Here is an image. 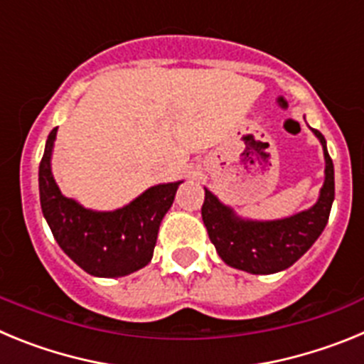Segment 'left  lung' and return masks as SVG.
Returning a JSON list of instances; mask_svg holds the SVG:
<instances>
[{
	"mask_svg": "<svg viewBox=\"0 0 364 364\" xmlns=\"http://www.w3.org/2000/svg\"><path fill=\"white\" fill-rule=\"evenodd\" d=\"M314 133L323 144L326 176L321 188L319 200L310 210L282 220H240L230 208L218 202L213 193L205 189L202 220L215 250L228 266L257 275L282 272L301 259L311 244L319 239L332 210L336 182L333 162L326 151V140L317 129H314Z\"/></svg>",
	"mask_w": 364,
	"mask_h": 364,
	"instance_id": "obj_1",
	"label": "left lung"
}]
</instances>
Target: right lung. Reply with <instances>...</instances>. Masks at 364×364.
Masks as SVG:
<instances>
[{"mask_svg": "<svg viewBox=\"0 0 364 364\" xmlns=\"http://www.w3.org/2000/svg\"><path fill=\"white\" fill-rule=\"evenodd\" d=\"M56 129L50 131L40 162L41 211L56 242L95 277H122L149 264L160 222L171 208L180 182L149 188L122 210H85L63 197L50 173Z\"/></svg>", "mask_w": 364, "mask_h": 364, "instance_id": "right-lung-1", "label": "right lung"}]
</instances>
